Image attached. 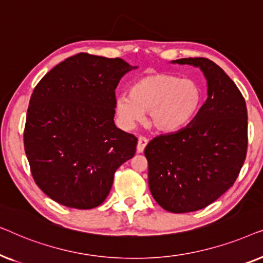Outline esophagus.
I'll return each mask as SVG.
<instances>
[{
  "mask_svg": "<svg viewBox=\"0 0 263 263\" xmlns=\"http://www.w3.org/2000/svg\"><path fill=\"white\" fill-rule=\"evenodd\" d=\"M147 143H148V140H147L146 138H143V136H140L139 140H138V147H136V151H138V153L143 152V149H145Z\"/></svg>",
  "mask_w": 263,
  "mask_h": 263,
  "instance_id": "esophagus-1",
  "label": "esophagus"
}]
</instances>
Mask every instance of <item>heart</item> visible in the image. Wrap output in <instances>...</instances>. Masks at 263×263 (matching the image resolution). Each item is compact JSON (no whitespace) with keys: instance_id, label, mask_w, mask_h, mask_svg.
<instances>
[{"instance_id":"heart-1","label":"heart","mask_w":263,"mask_h":263,"mask_svg":"<svg viewBox=\"0 0 263 263\" xmlns=\"http://www.w3.org/2000/svg\"><path fill=\"white\" fill-rule=\"evenodd\" d=\"M202 91L197 82L177 75L156 73L133 82L129 95L116 98V111L122 123L132 127L147 112V123L158 132L181 129L195 117Z\"/></svg>"}]
</instances>
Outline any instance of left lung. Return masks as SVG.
I'll list each match as a JSON object with an SVG mask.
<instances>
[{"label":"left lung","instance_id":"obj_1","mask_svg":"<svg viewBox=\"0 0 263 263\" xmlns=\"http://www.w3.org/2000/svg\"><path fill=\"white\" fill-rule=\"evenodd\" d=\"M200 67L208 97L192 123L154 138L145 148L148 185L160 207L189 213L207 207L238 177L248 149L246 100L218 64L204 57L176 60Z\"/></svg>","mask_w":263,"mask_h":263}]
</instances>
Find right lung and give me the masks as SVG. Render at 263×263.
I'll use <instances>...</instances> for the list:
<instances>
[{
    "mask_svg": "<svg viewBox=\"0 0 263 263\" xmlns=\"http://www.w3.org/2000/svg\"><path fill=\"white\" fill-rule=\"evenodd\" d=\"M133 67L80 52L53 67L32 93L24 146L32 177L63 206L104 202L115 172L134 157L138 138L114 123L116 89Z\"/></svg>",
    "mask_w": 263,
    "mask_h": 263,
    "instance_id": "right-lung-1",
    "label": "right lung"
}]
</instances>
